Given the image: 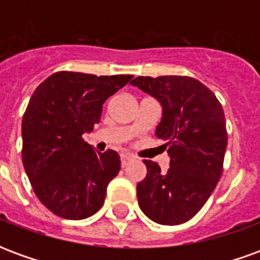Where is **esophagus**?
Masks as SVG:
<instances>
[{"label": "esophagus", "instance_id": "1", "mask_svg": "<svg viewBox=\"0 0 260 260\" xmlns=\"http://www.w3.org/2000/svg\"><path fill=\"white\" fill-rule=\"evenodd\" d=\"M131 161H132V157H129V156H125V154L121 156V166H122V167H126Z\"/></svg>", "mask_w": 260, "mask_h": 260}]
</instances>
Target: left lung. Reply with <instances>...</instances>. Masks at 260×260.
Returning a JSON list of instances; mask_svg holds the SVG:
<instances>
[{
	"label": "left lung",
	"instance_id": "left-lung-1",
	"mask_svg": "<svg viewBox=\"0 0 260 260\" xmlns=\"http://www.w3.org/2000/svg\"><path fill=\"white\" fill-rule=\"evenodd\" d=\"M131 85L163 107L156 136L167 143L170 169L143 160L147 174L138 186V203L154 223L177 225L199 212L223 173L227 147L221 104L210 89L189 76H138Z\"/></svg>",
	"mask_w": 260,
	"mask_h": 260
}]
</instances>
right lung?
Segmentation results:
<instances>
[{"mask_svg": "<svg viewBox=\"0 0 260 260\" xmlns=\"http://www.w3.org/2000/svg\"><path fill=\"white\" fill-rule=\"evenodd\" d=\"M132 75L55 72L30 97L22 119V161L33 191L50 212L82 220L100 210L121 169L118 153L83 141L100 122L103 104Z\"/></svg>", "mask_w": 260, "mask_h": 260, "instance_id": "1", "label": "right lung"}]
</instances>
